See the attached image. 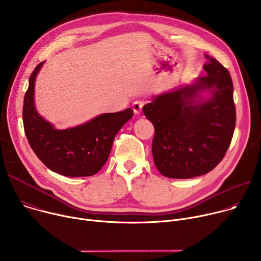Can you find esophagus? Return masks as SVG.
<instances>
[{"mask_svg":"<svg viewBox=\"0 0 261 261\" xmlns=\"http://www.w3.org/2000/svg\"><path fill=\"white\" fill-rule=\"evenodd\" d=\"M144 107V102L143 101H135L132 105V109L135 114H140L141 110H143Z\"/></svg>","mask_w":261,"mask_h":261,"instance_id":"obj_1","label":"esophagus"}]
</instances>
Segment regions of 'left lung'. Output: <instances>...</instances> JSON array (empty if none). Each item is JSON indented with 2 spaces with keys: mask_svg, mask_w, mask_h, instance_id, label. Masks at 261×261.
Listing matches in <instances>:
<instances>
[{
  "mask_svg": "<svg viewBox=\"0 0 261 261\" xmlns=\"http://www.w3.org/2000/svg\"><path fill=\"white\" fill-rule=\"evenodd\" d=\"M205 58L206 76L153 96L143 108L155 128L154 163L168 178L207 174L231 143L236 118L232 80L217 59Z\"/></svg>",
  "mask_w": 261,
  "mask_h": 261,
  "instance_id": "8db88e82",
  "label": "left lung"
}]
</instances>
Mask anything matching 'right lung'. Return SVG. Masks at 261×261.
<instances>
[{"label": "right lung", "instance_id": "obj_1", "mask_svg": "<svg viewBox=\"0 0 261 261\" xmlns=\"http://www.w3.org/2000/svg\"><path fill=\"white\" fill-rule=\"evenodd\" d=\"M44 61L29 79L23 99L22 122L30 147L51 171L66 177L97 174L106 163L115 135L133 116L131 108L103 113L88 122L67 129H56L37 111L34 101L35 81Z\"/></svg>", "mask_w": 261, "mask_h": 261}]
</instances>
